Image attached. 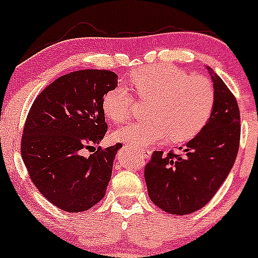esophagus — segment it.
<instances>
[{"label": "esophagus", "mask_w": 258, "mask_h": 258, "mask_svg": "<svg viewBox=\"0 0 258 258\" xmlns=\"http://www.w3.org/2000/svg\"><path fill=\"white\" fill-rule=\"evenodd\" d=\"M140 154L142 155L143 158H149V155H151V153H149V151H146V149H141Z\"/></svg>", "instance_id": "esophagus-1"}]
</instances>
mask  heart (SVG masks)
Wrapping results in <instances>:
<instances>
[{"instance_id":"obj_1","label":"heart","mask_w":258,"mask_h":258,"mask_svg":"<svg viewBox=\"0 0 258 258\" xmlns=\"http://www.w3.org/2000/svg\"><path fill=\"white\" fill-rule=\"evenodd\" d=\"M130 84L141 100H152L144 122H132L115 132V138L144 147L168 138L182 143L200 134L216 103V89L205 76H189L171 64H152L136 70ZM135 98L123 88H112L103 98V111L111 122L130 117Z\"/></svg>"}]
</instances>
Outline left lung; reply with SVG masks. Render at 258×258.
Wrapping results in <instances>:
<instances>
[{
    "label": "left lung",
    "instance_id": "8db88e82",
    "mask_svg": "<svg viewBox=\"0 0 258 258\" xmlns=\"http://www.w3.org/2000/svg\"><path fill=\"white\" fill-rule=\"evenodd\" d=\"M212 79L216 89L213 111L200 134L180 147L185 154L155 151L144 166L152 202L168 213L183 216L205 207L236 159L241 131L239 105L219 76Z\"/></svg>",
    "mask_w": 258,
    "mask_h": 258
}]
</instances>
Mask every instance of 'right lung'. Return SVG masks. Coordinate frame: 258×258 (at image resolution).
Returning a JSON list of instances; mask_svg holds the SVG:
<instances>
[{
  "mask_svg": "<svg viewBox=\"0 0 258 258\" xmlns=\"http://www.w3.org/2000/svg\"><path fill=\"white\" fill-rule=\"evenodd\" d=\"M109 70H81L49 84L35 98L22 135L21 153L36 188L70 213L88 211L105 195L115 154L122 144L82 151L107 131L103 98L117 87Z\"/></svg>",
  "mask_w": 258,
  "mask_h": 258,
  "instance_id": "obj_1",
  "label": "right lung"
}]
</instances>
